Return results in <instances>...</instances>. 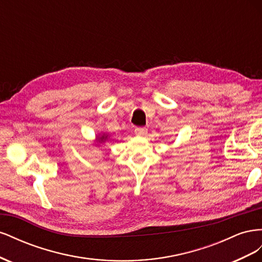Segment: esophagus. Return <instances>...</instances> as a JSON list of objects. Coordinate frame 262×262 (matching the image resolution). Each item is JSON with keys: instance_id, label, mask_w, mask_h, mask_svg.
Returning a JSON list of instances; mask_svg holds the SVG:
<instances>
[{"instance_id": "obj_1", "label": "esophagus", "mask_w": 262, "mask_h": 262, "mask_svg": "<svg viewBox=\"0 0 262 262\" xmlns=\"http://www.w3.org/2000/svg\"><path fill=\"white\" fill-rule=\"evenodd\" d=\"M134 132H136V134H138V136H145L147 133V129L143 128V126H139V128H136Z\"/></svg>"}]
</instances>
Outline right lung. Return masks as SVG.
Returning <instances> with one entry per match:
<instances>
[{"label": "right lung", "mask_w": 262, "mask_h": 262, "mask_svg": "<svg viewBox=\"0 0 262 262\" xmlns=\"http://www.w3.org/2000/svg\"><path fill=\"white\" fill-rule=\"evenodd\" d=\"M104 139H105V138H104V137H102V138H101V141H102V140H104Z\"/></svg>", "instance_id": "right-lung-1"}]
</instances>
